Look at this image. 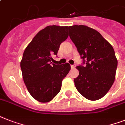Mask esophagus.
<instances>
[{
	"mask_svg": "<svg viewBox=\"0 0 125 125\" xmlns=\"http://www.w3.org/2000/svg\"><path fill=\"white\" fill-rule=\"evenodd\" d=\"M75 67H76V65H71V69H74Z\"/></svg>",
	"mask_w": 125,
	"mask_h": 125,
	"instance_id": "obj_1",
	"label": "esophagus"
}]
</instances>
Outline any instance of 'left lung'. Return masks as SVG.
<instances>
[{"mask_svg": "<svg viewBox=\"0 0 125 125\" xmlns=\"http://www.w3.org/2000/svg\"><path fill=\"white\" fill-rule=\"evenodd\" d=\"M69 36L85 64L76 67V88L86 99H101L115 80L117 60L113 47L99 32L86 26H70Z\"/></svg>", "mask_w": 125, "mask_h": 125, "instance_id": "obj_1", "label": "left lung"}]
</instances>
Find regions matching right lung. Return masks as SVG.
<instances>
[{"label":"right lung","mask_w":125,"mask_h":125,"mask_svg":"<svg viewBox=\"0 0 125 125\" xmlns=\"http://www.w3.org/2000/svg\"><path fill=\"white\" fill-rule=\"evenodd\" d=\"M69 36L68 26H49L40 31L24 51L20 62L24 83L32 97L42 103L51 101L60 91L71 70L68 63L56 65L60 45Z\"/></svg>","instance_id":"1"}]
</instances>
